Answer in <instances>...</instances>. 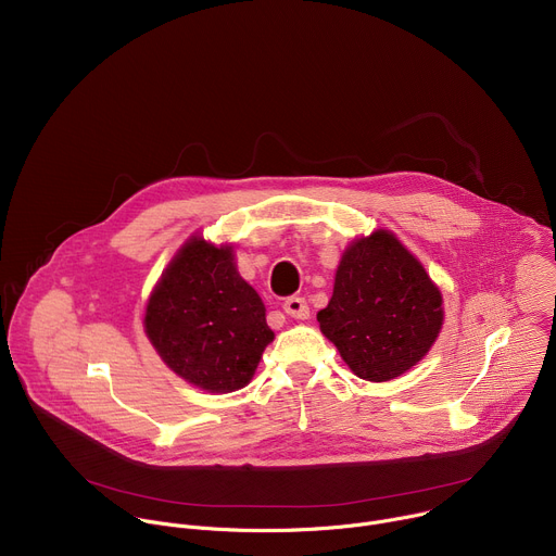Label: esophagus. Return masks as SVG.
Returning a JSON list of instances; mask_svg holds the SVG:
<instances>
[{
  "mask_svg": "<svg viewBox=\"0 0 556 556\" xmlns=\"http://www.w3.org/2000/svg\"><path fill=\"white\" fill-rule=\"evenodd\" d=\"M283 312L288 316H292V319H307L309 316V307H307V301L303 296H290L283 301Z\"/></svg>",
  "mask_w": 556,
  "mask_h": 556,
  "instance_id": "1",
  "label": "esophagus"
}]
</instances>
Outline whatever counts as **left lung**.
<instances>
[{
  "instance_id": "left-lung-1",
  "label": "left lung",
  "mask_w": 556,
  "mask_h": 556,
  "mask_svg": "<svg viewBox=\"0 0 556 556\" xmlns=\"http://www.w3.org/2000/svg\"><path fill=\"white\" fill-rule=\"evenodd\" d=\"M316 319L358 378L384 382L427 356L444 307L425 266L378 228L345 249L332 299Z\"/></svg>"
}]
</instances>
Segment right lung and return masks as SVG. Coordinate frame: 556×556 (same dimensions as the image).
Wrapping results in <instances>:
<instances>
[{"label":"right lung","mask_w":556,"mask_h":556,"mask_svg":"<svg viewBox=\"0 0 556 556\" xmlns=\"http://www.w3.org/2000/svg\"><path fill=\"white\" fill-rule=\"evenodd\" d=\"M144 332L169 369L211 393L247 387L275 339L260 294L235 268L232 249L204 237H191L155 283Z\"/></svg>","instance_id":"1"}]
</instances>
